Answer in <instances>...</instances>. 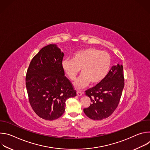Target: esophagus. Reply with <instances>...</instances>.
Masks as SVG:
<instances>
[{"mask_svg":"<svg viewBox=\"0 0 150 150\" xmlns=\"http://www.w3.org/2000/svg\"><path fill=\"white\" fill-rule=\"evenodd\" d=\"M76 94H77V95H78V96H82V93L81 91H79V90H78V91H76Z\"/></svg>","mask_w":150,"mask_h":150,"instance_id":"obj_1","label":"esophagus"}]
</instances>
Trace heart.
<instances>
[{"mask_svg":"<svg viewBox=\"0 0 150 150\" xmlns=\"http://www.w3.org/2000/svg\"><path fill=\"white\" fill-rule=\"evenodd\" d=\"M112 63L110 55L101 50L90 47L76 52L72 59H66L62 68L71 80H75L81 70L82 75L75 82L76 88L86 87L90 82L97 85L108 75Z\"/></svg>","mask_w":150,"mask_h":150,"instance_id":"1","label":"heart"}]
</instances>
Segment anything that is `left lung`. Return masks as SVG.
I'll return each mask as SVG.
<instances>
[{
  "label": "left lung",
  "mask_w": 150,
  "mask_h": 150,
  "mask_svg": "<svg viewBox=\"0 0 150 150\" xmlns=\"http://www.w3.org/2000/svg\"><path fill=\"white\" fill-rule=\"evenodd\" d=\"M124 84L123 66L118 64L112 67L101 82L85 91L92 103L88 108L83 109L84 113L96 120L109 117L117 108Z\"/></svg>",
  "instance_id": "8db88e82"
}]
</instances>
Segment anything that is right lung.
<instances>
[{"mask_svg":"<svg viewBox=\"0 0 150 150\" xmlns=\"http://www.w3.org/2000/svg\"><path fill=\"white\" fill-rule=\"evenodd\" d=\"M64 53L55 45L42 48L31 60L25 84L30 104L41 118L53 120L65 112V101L76 95L62 68Z\"/></svg>","mask_w":150,"mask_h":150,"instance_id":"right-lung-1","label":"right lung"}]
</instances>
